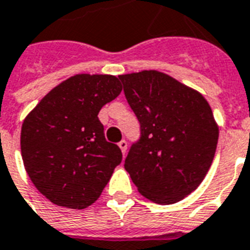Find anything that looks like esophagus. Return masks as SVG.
Listing matches in <instances>:
<instances>
[{
    "label": "esophagus",
    "mask_w": 250,
    "mask_h": 250,
    "mask_svg": "<svg viewBox=\"0 0 250 250\" xmlns=\"http://www.w3.org/2000/svg\"><path fill=\"white\" fill-rule=\"evenodd\" d=\"M118 146H119V148L122 149V152H123V155H125V153H127V147H128V144H127V142H125V140H120Z\"/></svg>",
    "instance_id": "34e87169"
}]
</instances>
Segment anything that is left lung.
I'll return each mask as SVG.
<instances>
[{"label":"left lung","instance_id":"obj_1","mask_svg":"<svg viewBox=\"0 0 250 250\" xmlns=\"http://www.w3.org/2000/svg\"><path fill=\"white\" fill-rule=\"evenodd\" d=\"M140 123L125 171L138 191L156 204H173L193 192L213 162L219 127L200 92L156 70L119 75Z\"/></svg>","mask_w":250,"mask_h":250}]
</instances>
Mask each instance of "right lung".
Returning a JSON list of instances; mask_svg holds the SVG:
<instances>
[{"label": "right lung", "instance_id": "1", "mask_svg": "<svg viewBox=\"0 0 250 250\" xmlns=\"http://www.w3.org/2000/svg\"><path fill=\"white\" fill-rule=\"evenodd\" d=\"M122 91L114 75L77 74L59 83L25 118L21 153L27 175L53 204L84 209L122 162L104 138L101 108Z\"/></svg>", "mask_w": 250, "mask_h": 250}]
</instances>
